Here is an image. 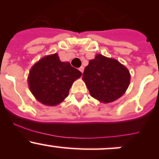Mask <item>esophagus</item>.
<instances>
[{"label":"esophagus","instance_id":"1","mask_svg":"<svg viewBox=\"0 0 159 159\" xmlns=\"http://www.w3.org/2000/svg\"><path fill=\"white\" fill-rule=\"evenodd\" d=\"M79 70L81 72V73H83V71H84V67H83V66L80 67V68H79Z\"/></svg>","mask_w":159,"mask_h":159}]
</instances>
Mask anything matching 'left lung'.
Segmentation results:
<instances>
[{"instance_id":"8db88e82","label":"left lung","mask_w":159,"mask_h":159,"mask_svg":"<svg viewBox=\"0 0 159 159\" xmlns=\"http://www.w3.org/2000/svg\"><path fill=\"white\" fill-rule=\"evenodd\" d=\"M129 70L117 60L97 54L84 68L82 79L93 98L104 103L121 97L130 83Z\"/></svg>"}]
</instances>
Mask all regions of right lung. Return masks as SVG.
Segmentation results:
<instances>
[{"label":"right lung","instance_id":"add662e5","mask_svg":"<svg viewBox=\"0 0 159 159\" xmlns=\"http://www.w3.org/2000/svg\"><path fill=\"white\" fill-rule=\"evenodd\" d=\"M81 72L69 62L61 61L57 54L46 56L30 70L28 84L37 100L49 106L61 103L68 97L74 81Z\"/></svg>","mask_w":159,"mask_h":159}]
</instances>
